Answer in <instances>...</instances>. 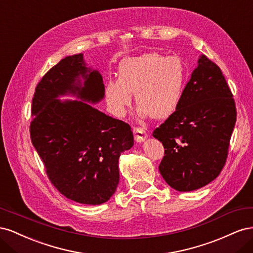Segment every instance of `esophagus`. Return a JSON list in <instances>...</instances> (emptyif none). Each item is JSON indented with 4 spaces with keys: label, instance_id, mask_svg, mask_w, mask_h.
Segmentation results:
<instances>
[{
    "label": "esophagus",
    "instance_id": "obj_1",
    "mask_svg": "<svg viewBox=\"0 0 253 253\" xmlns=\"http://www.w3.org/2000/svg\"><path fill=\"white\" fill-rule=\"evenodd\" d=\"M133 133H134L135 140L137 142H142L148 137V133L145 132L144 129L141 128V127H134L133 128Z\"/></svg>",
    "mask_w": 253,
    "mask_h": 253
}]
</instances>
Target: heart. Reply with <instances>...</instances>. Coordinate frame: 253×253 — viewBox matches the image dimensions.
I'll return each instance as SVG.
<instances>
[{"instance_id": "heart-1", "label": "heart", "mask_w": 253, "mask_h": 253, "mask_svg": "<svg viewBox=\"0 0 253 253\" xmlns=\"http://www.w3.org/2000/svg\"><path fill=\"white\" fill-rule=\"evenodd\" d=\"M186 68L178 57L151 51L122 61L118 79L105 85L104 96L116 116H124L133 95L141 116L166 119L178 109L186 84Z\"/></svg>"}]
</instances>
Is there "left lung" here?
<instances>
[{
  "label": "left lung",
  "instance_id": "8db88e82",
  "mask_svg": "<svg viewBox=\"0 0 253 253\" xmlns=\"http://www.w3.org/2000/svg\"><path fill=\"white\" fill-rule=\"evenodd\" d=\"M235 121V102L225 76L203 55L178 109L153 132L165 148L158 168L168 185L189 192L215 179L226 164Z\"/></svg>",
  "mask_w": 253,
  "mask_h": 253
}]
</instances>
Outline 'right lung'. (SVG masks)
Listing matches in <instances>:
<instances>
[{
	"label": "right lung",
	"instance_id": "obj_1",
	"mask_svg": "<svg viewBox=\"0 0 253 253\" xmlns=\"http://www.w3.org/2000/svg\"><path fill=\"white\" fill-rule=\"evenodd\" d=\"M80 75L84 87L80 84ZM65 93L91 103L104 97L101 75L85 67L82 53L65 57L38 83L30 139L50 182L61 194L80 204L100 205L116 191L118 159L133 147V132L126 122L86 102L55 99Z\"/></svg>",
	"mask_w": 253,
	"mask_h": 253
}]
</instances>
